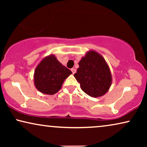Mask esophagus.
Listing matches in <instances>:
<instances>
[{
    "label": "esophagus",
    "instance_id": "esophagus-1",
    "mask_svg": "<svg viewBox=\"0 0 147 147\" xmlns=\"http://www.w3.org/2000/svg\"><path fill=\"white\" fill-rule=\"evenodd\" d=\"M71 70L72 73H73L74 74H75V73H76V69H74V68H72V69H71Z\"/></svg>",
    "mask_w": 147,
    "mask_h": 147
}]
</instances>
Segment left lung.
Instances as JSON below:
<instances>
[{
  "label": "left lung",
  "instance_id": "left-lung-1",
  "mask_svg": "<svg viewBox=\"0 0 147 147\" xmlns=\"http://www.w3.org/2000/svg\"><path fill=\"white\" fill-rule=\"evenodd\" d=\"M74 77L80 84L82 90L93 98L100 97L107 93L112 80L106 60L94 50H90L82 57Z\"/></svg>",
  "mask_w": 147,
  "mask_h": 147
}]
</instances>
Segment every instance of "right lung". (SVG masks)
I'll return each mask as SVG.
<instances>
[{"mask_svg":"<svg viewBox=\"0 0 147 147\" xmlns=\"http://www.w3.org/2000/svg\"><path fill=\"white\" fill-rule=\"evenodd\" d=\"M72 72L60 63L53 54L44 57L34 72V84L41 93L53 95L61 89Z\"/></svg>","mask_w":147,"mask_h":147,"instance_id":"1","label":"right lung"}]
</instances>
